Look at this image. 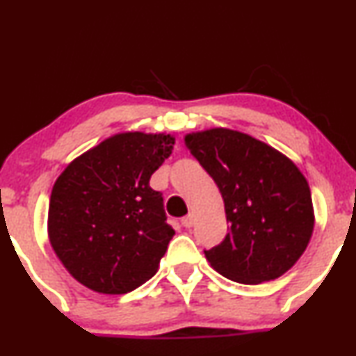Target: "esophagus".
Wrapping results in <instances>:
<instances>
[{"instance_id":"34e87169","label":"esophagus","mask_w":356,"mask_h":356,"mask_svg":"<svg viewBox=\"0 0 356 356\" xmlns=\"http://www.w3.org/2000/svg\"><path fill=\"white\" fill-rule=\"evenodd\" d=\"M192 224H194V216H192V213H189V216H186L182 219V225L187 227V229H189V227H192Z\"/></svg>"}]
</instances>
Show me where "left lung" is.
Masks as SVG:
<instances>
[{
  "label": "left lung",
  "instance_id": "left-lung-1",
  "mask_svg": "<svg viewBox=\"0 0 356 356\" xmlns=\"http://www.w3.org/2000/svg\"><path fill=\"white\" fill-rule=\"evenodd\" d=\"M184 144L216 181L230 222L225 241L205 250L209 264L245 285L275 280L290 270L315 227L310 187L295 162L227 127L189 132Z\"/></svg>",
  "mask_w": 356,
  "mask_h": 356
}]
</instances>
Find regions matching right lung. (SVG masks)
I'll use <instances>...</instances> for the list:
<instances>
[{
  "mask_svg": "<svg viewBox=\"0 0 356 356\" xmlns=\"http://www.w3.org/2000/svg\"><path fill=\"white\" fill-rule=\"evenodd\" d=\"M174 143L165 132H118L71 161L56 179L48 238L79 284L121 295L157 272L175 230L149 181Z\"/></svg>",
  "mask_w": 356,
  "mask_h": 356,
  "instance_id": "1",
  "label": "right lung"
}]
</instances>
